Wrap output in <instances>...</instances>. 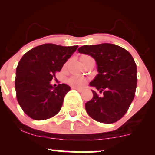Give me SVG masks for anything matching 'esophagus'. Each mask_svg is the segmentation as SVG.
Segmentation results:
<instances>
[{"label": "esophagus", "instance_id": "1", "mask_svg": "<svg viewBox=\"0 0 155 155\" xmlns=\"http://www.w3.org/2000/svg\"><path fill=\"white\" fill-rule=\"evenodd\" d=\"M73 89H74V90H76L77 91H79V92H82L84 90L83 88H79V87H73Z\"/></svg>", "mask_w": 155, "mask_h": 155}]
</instances>
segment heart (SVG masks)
Returning a JSON list of instances; mask_svg holds the SVG:
<instances>
[{
  "mask_svg": "<svg viewBox=\"0 0 155 155\" xmlns=\"http://www.w3.org/2000/svg\"><path fill=\"white\" fill-rule=\"evenodd\" d=\"M69 82L74 86H81L84 84V79L81 76H74L69 79Z\"/></svg>",
  "mask_w": 155,
  "mask_h": 155,
  "instance_id": "obj_1",
  "label": "heart"
}]
</instances>
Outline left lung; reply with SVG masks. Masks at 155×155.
<instances>
[{
	"label": "left lung",
	"mask_w": 155,
	"mask_h": 155,
	"mask_svg": "<svg viewBox=\"0 0 155 155\" xmlns=\"http://www.w3.org/2000/svg\"><path fill=\"white\" fill-rule=\"evenodd\" d=\"M79 53L95 60L98 74L90 83L102 95L92 90L93 97L85 104L91 118L110 124L125 114L134 98L137 85V67L135 60L124 48L113 44L84 45Z\"/></svg>",
	"instance_id": "8db88e82"
}]
</instances>
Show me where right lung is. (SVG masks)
Returning <instances> with one entry per match:
<instances>
[{
    "mask_svg": "<svg viewBox=\"0 0 155 155\" xmlns=\"http://www.w3.org/2000/svg\"><path fill=\"white\" fill-rule=\"evenodd\" d=\"M77 48L44 44L23 55L16 70L15 90L19 106L28 117L44 120L60 111L71 87L65 84L54 87L50 81Z\"/></svg>",
    "mask_w": 155,
    "mask_h": 155,
    "instance_id": "obj_1",
    "label": "right lung"
}]
</instances>
